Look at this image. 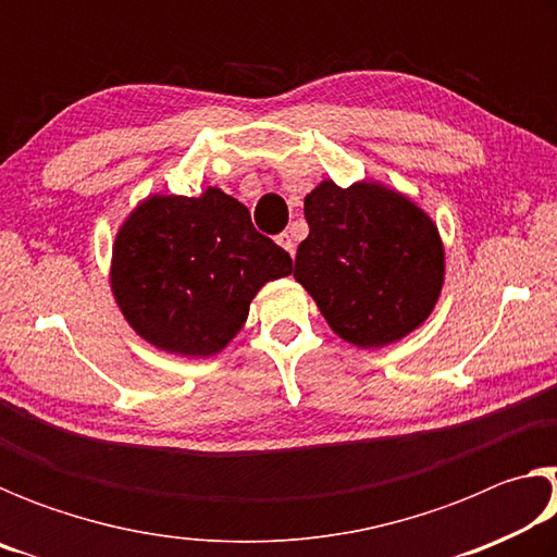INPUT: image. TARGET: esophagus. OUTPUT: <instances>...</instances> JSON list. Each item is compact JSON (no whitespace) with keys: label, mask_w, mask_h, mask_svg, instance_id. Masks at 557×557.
Returning <instances> with one entry per match:
<instances>
[{"label":"esophagus","mask_w":557,"mask_h":557,"mask_svg":"<svg viewBox=\"0 0 557 557\" xmlns=\"http://www.w3.org/2000/svg\"><path fill=\"white\" fill-rule=\"evenodd\" d=\"M295 240L297 238H295V233H292V231H285V233L277 235V245H282V248H285L292 258H295V252H297V243Z\"/></svg>","instance_id":"esophagus-1"}]
</instances>
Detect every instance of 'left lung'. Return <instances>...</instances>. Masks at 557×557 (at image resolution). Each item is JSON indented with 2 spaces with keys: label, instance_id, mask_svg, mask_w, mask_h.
<instances>
[{
  "label": "left lung",
  "instance_id": "8db88e82",
  "mask_svg": "<svg viewBox=\"0 0 557 557\" xmlns=\"http://www.w3.org/2000/svg\"><path fill=\"white\" fill-rule=\"evenodd\" d=\"M305 219L295 280L344 342L388 346L425 322L445 282V248L420 206L375 182H322L307 194Z\"/></svg>",
  "mask_w": 557,
  "mask_h": 557
}]
</instances>
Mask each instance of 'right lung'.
Segmentation results:
<instances>
[{"label":"right lung","mask_w":557,"mask_h":557,"mask_svg":"<svg viewBox=\"0 0 557 557\" xmlns=\"http://www.w3.org/2000/svg\"><path fill=\"white\" fill-rule=\"evenodd\" d=\"M292 258L250 211L209 186L199 199L149 196L112 245L110 285L129 326L157 348L213 356L240 332L250 301Z\"/></svg>","instance_id":"1"}]
</instances>
